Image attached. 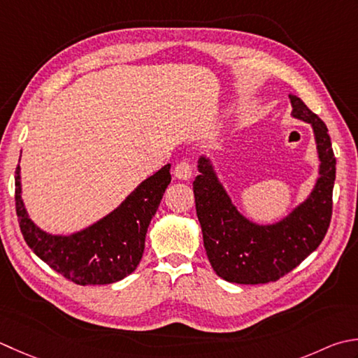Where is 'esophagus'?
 Here are the masks:
<instances>
[{
	"mask_svg": "<svg viewBox=\"0 0 358 358\" xmlns=\"http://www.w3.org/2000/svg\"><path fill=\"white\" fill-rule=\"evenodd\" d=\"M173 175L180 180H189L192 177V166L187 161H181L173 169Z\"/></svg>",
	"mask_w": 358,
	"mask_h": 358,
	"instance_id": "esophagus-1",
	"label": "esophagus"
}]
</instances>
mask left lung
<instances>
[{
	"label": "left lung",
	"instance_id": "1",
	"mask_svg": "<svg viewBox=\"0 0 358 358\" xmlns=\"http://www.w3.org/2000/svg\"><path fill=\"white\" fill-rule=\"evenodd\" d=\"M292 116L313 129L320 177L312 192L282 220L259 225L239 213L219 181L211 159L199 158L194 180L195 209L209 262L222 279L236 284L278 281L318 248L332 217L335 157L326 124L298 96L290 94Z\"/></svg>",
	"mask_w": 358,
	"mask_h": 358
}]
</instances>
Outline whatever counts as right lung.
Segmentation results:
<instances>
[{
  "instance_id": "add662e5",
  "label": "right lung",
  "mask_w": 358,
  "mask_h": 358,
  "mask_svg": "<svg viewBox=\"0 0 358 358\" xmlns=\"http://www.w3.org/2000/svg\"><path fill=\"white\" fill-rule=\"evenodd\" d=\"M169 183L171 164H166L93 225L69 236L49 234L29 219L21 199V175L17 166L15 208L21 234L41 261L69 281L79 285L121 281L141 261L147 228Z\"/></svg>"
}]
</instances>
